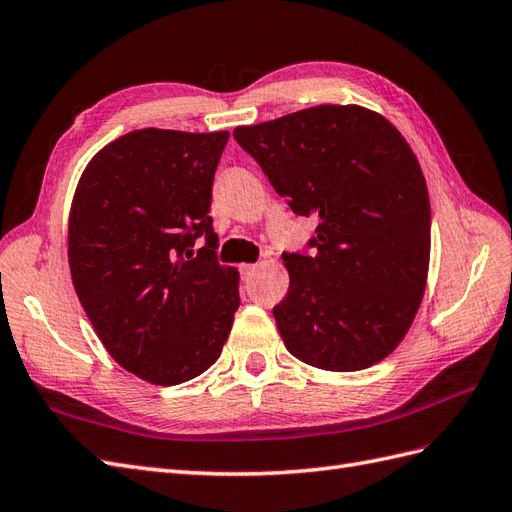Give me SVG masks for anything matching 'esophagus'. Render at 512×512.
Listing matches in <instances>:
<instances>
[{
  "label": "esophagus",
  "mask_w": 512,
  "mask_h": 512,
  "mask_svg": "<svg viewBox=\"0 0 512 512\" xmlns=\"http://www.w3.org/2000/svg\"><path fill=\"white\" fill-rule=\"evenodd\" d=\"M257 266H259V264H244V266L240 268V270H242V277H244V279L251 277V274L257 270Z\"/></svg>",
  "instance_id": "1"
}]
</instances>
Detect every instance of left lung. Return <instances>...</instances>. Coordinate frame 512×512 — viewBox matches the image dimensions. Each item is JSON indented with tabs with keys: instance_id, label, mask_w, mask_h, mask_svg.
I'll list each match as a JSON object with an SVG mask.
<instances>
[{
	"instance_id": "left-lung-1",
	"label": "left lung",
	"mask_w": 512,
	"mask_h": 512,
	"mask_svg": "<svg viewBox=\"0 0 512 512\" xmlns=\"http://www.w3.org/2000/svg\"><path fill=\"white\" fill-rule=\"evenodd\" d=\"M233 138L296 216L309 251L283 253L290 290L272 309L285 348L320 370L383 361L422 303L430 201L409 142L361 106H316L235 127Z\"/></svg>"
}]
</instances>
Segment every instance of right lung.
I'll return each instance as SVG.
<instances>
[{
  "mask_svg": "<svg viewBox=\"0 0 512 512\" xmlns=\"http://www.w3.org/2000/svg\"><path fill=\"white\" fill-rule=\"evenodd\" d=\"M227 140L229 131H129L88 162L73 196L77 298L114 361L153 385L212 368L240 307V274L218 264L209 216Z\"/></svg>",
  "mask_w": 512,
  "mask_h": 512,
  "instance_id": "obj_1",
  "label": "right lung"
}]
</instances>
